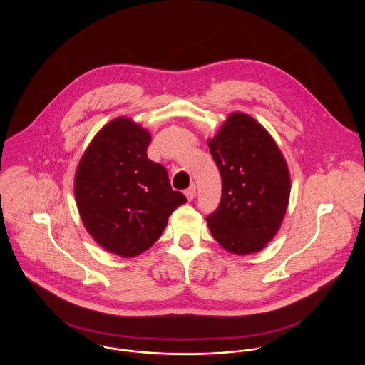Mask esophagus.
I'll list each match as a JSON object with an SVG mask.
<instances>
[{"label": "esophagus", "instance_id": "1", "mask_svg": "<svg viewBox=\"0 0 365 365\" xmlns=\"http://www.w3.org/2000/svg\"><path fill=\"white\" fill-rule=\"evenodd\" d=\"M195 191H197L195 184H191V185L184 191V194H185V197H187V200H188V201H192V200H194V197H195Z\"/></svg>", "mask_w": 365, "mask_h": 365}]
</instances>
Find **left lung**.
Returning <instances> with one entry per match:
<instances>
[{
    "label": "left lung",
    "mask_w": 365,
    "mask_h": 365,
    "mask_svg": "<svg viewBox=\"0 0 365 365\" xmlns=\"http://www.w3.org/2000/svg\"><path fill=\"white\" fill-rule=\"evenodd\" d=\"M209 152L222 177L219 207L207 216L215 240L227 252L264 249L278 232L289 201V171L269 133L252 116L232 113Z\"/></svg>",
    "instance_id": "8db88e82"
}]
</instances>
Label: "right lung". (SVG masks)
Here are the masks:
<instances>
[{"mask_svg":"<svg viewBox=\"0 0 365 365\" xmlns=\"http://www.w3.org/2000/svg\"><path fill=\"white\" fill-rule=\"evenodd\" d=\"M150 133L128 118L104 126L81 158L74 194L83 223L98 245L135 257L161 236L168 216L187 202L164 165L148 158Z\"/></svg>","mask_w":365,"mask_h":365,"instance_id":"right-lung-1","label":"right lung"}]
</instances>
